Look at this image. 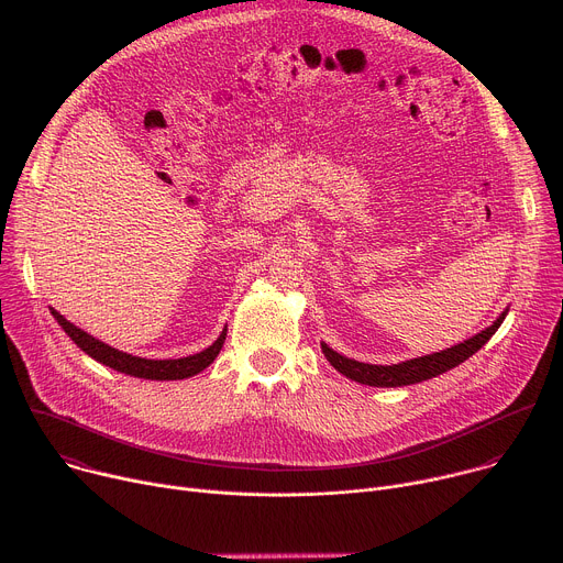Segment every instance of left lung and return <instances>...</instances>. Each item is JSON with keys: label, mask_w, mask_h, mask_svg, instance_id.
<instances>
[{"label": "left lung", "mask_w": 563, "mask_h": 563, "mask_svg": "<svg viewBox=\"0 0 563 563\" xmlns=\"http://www.w3.org/2000/svg\"><path fill=\"white\" fill-rule=\"evenodd\" d=\"M506 313H508V309L495 320L490 328H486L484 332L474 334L472 339H467V341H463V343H459L454 347H448V350H441V352H434V354H428V356L410 358V361H404V363H398V365L358 363L354 358H347V356L334 352L328 343H320V347H323V354L332 363L334 369H339L343 376H347V378H352L356 383L372 385V387L412 385V383H421V380H428L432 376H439V374L461 365L463 361H467L474 352H478L481 347H484L490 341V336L504 323Z\"/></svg>", "instance_id": "left-lung-1"}]
</instances>
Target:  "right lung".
Returning <instances> with one entry per match:
<instances>
[{
    "instance_id": "obj_1",
    "label": "right lung",
    "mask_w": 563,
    "mask_h": 563,
    "mask_svg": "<svg viewBox=\"0 0 563 563\" xmlns=\"http://www.w3.org/2000/svg\"><path fill=\"white\" fill-rule=\"evenodd\" d=\"M53 318L62 325V330L70 336V341L82 350L85 354H89L91 358H96L98 363L118 369L122 374H131L137 378H148V380H180V378H189L198 372H202L205 367H209L213 363V358L220 354L224 339H227V328L222 330V334L218 336V341L213 345H209L207 350L194 354V356H185V358H167V361H151V358H140L126 352H120L98 339H93L91 334H87L85 330L75 328L73 323L55 311L51 307Z\"/></svg>"
}]
</instances>
